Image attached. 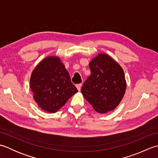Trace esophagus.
I'll return each instance as SVG.
<instances>
[{"instance_id": "1", "label": "esophagus", "mask_w": 158, "mask_h": 158, "mask_svg": "<svg viewBox=\"0 0 158 158\" xmlns=\"http://www.w3.org/2000/svg\"><path fill=\"white\" fill-rule=\"evenodd\" d=\"M81 86H82V84H81V83H79V84H77V85H76L77 88V89L79 90V91H80V90H81Z\"/></svg>"}]
</instances>
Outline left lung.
<instances>
[{"mask_svg": "<svg viewBox=\"0 0 158 158\" xmlns=\"http://www.w3.org/2000/svg\"><path fill=\"white\" fill-rule=\"evenodd\" d=\"M91 75L81 88L84 98L97 112L105 113L119 105L126 92L123 70L105 53H100L89 63Z\"/></svg>", "mask_w": 158, "mask_h": 158, "instance_id": "left-lung-1", "label": "left lung"}]
</instances>
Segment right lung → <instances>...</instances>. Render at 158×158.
<instances>
[{
  "label": "right lung",
  "mask_w": 158,
  "mask_h": 158,
  "mask_svg": "<svg viewBox=\"0 0 158 158\" xmlns=\"http://www.w3.org/2000/svg\"><path fill=\"white\" fill-rule=\"evenodd\" d=\"M30 83L35 102L49 113L56 112L78 92L69 72L56 57L42 60L33 70Z\"/></svg>",
  "instance_id": "obj_1"
}]
</instances>
